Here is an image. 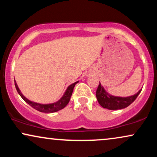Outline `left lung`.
Listing matches in <instances>:
<instances>
[{"instance_id":"obj_1","label":"left lung","mask_w":157,"mask_h":157,"mask_svg":"<svg viewBox=\"0 0 157 157\" xmlns=\"http://www.w3.org/2000/svg\"><path fill=\"white\" fill-rule=\"evenodd\" d=\"M142 89L140 90L136 94L127 97H115L109 94L105 91L104 88L102 87L101 83L100 82L98 88L96 91V97L100 105L104 109L109 110H118L122 109L130 105L134 101L141 92Z\"/></svg>"}]
</instances>
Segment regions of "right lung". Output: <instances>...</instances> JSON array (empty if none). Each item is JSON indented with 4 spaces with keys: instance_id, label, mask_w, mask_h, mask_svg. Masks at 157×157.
I'll list each match as a JSON object with an SVG mask.
<instances>
[{
    "instance_id": "obj_1",
    "label": "right lung",
    "mask_w": 157,
    "mask_h": 157,
    "mask_svg": "<svg viewBox=\"0 0 157 157\" xmlns=\"http://www.w3.org/2000/svg\"><path fill=\"white\" fill-rule=\"evenodd\" d=\"M77 82H75L72 83L71 85H70L67 88L66 91H65L63 96L58 101H57L56 102H54V103H50V104H40V103H37V102H32L31 100H28V99L26 98L21 93V91H20L18 86H17V83L15 81V88L17 89V93L19 94V95L22 97V99L24 100L25 102H27L29 105H31L32 108L37 110V111H40V112H44V113H53V112H56V111H58L60 110L63 109V108L66 107L67 105V104L69 102L70 98H71V94H72L74 88H75V85H76Z\"/></svg>"
}]
</instances>
